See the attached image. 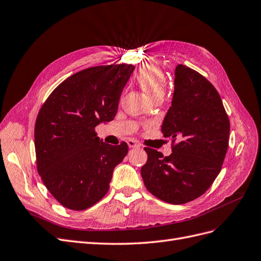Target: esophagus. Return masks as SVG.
Returning a JSON list of instances; mask_svg holds the SVG:
<instances>
[{"label": "esophagus", "instance_id": "esophagus-1", "mask_svg": "<svg viewBox=\"0 0 261 261\" xmlns=\"http://www.w3.org/2000/svg\"><path fill=\"white\" fill-rule=\"evenodd\" d=\"M127 145H128L129 148H138V147H139V143H138L137 141L133 140V139H129V140L127 141Z\"/></svg>", "mask_w": 261, "mask_h": 261}]
</instances>
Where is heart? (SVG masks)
<instances>
[{
	"mask_svg": "<svg viewBox=\"0 0 261 261\" xmlns=\"http://www.w3.org/2000/svg\"><path fill=\"white\" fill-rule=\"evenodd\" d=\"M137 81L152 99L156 97H163L166 91V77L162 69L154 64L142 66L138 73Z\"/></svg>",
	"mask_w": 261,
	"mask_h": 261,
	"instance_id": "b5f03b06",
	"label": "heart"
}]
</instances>
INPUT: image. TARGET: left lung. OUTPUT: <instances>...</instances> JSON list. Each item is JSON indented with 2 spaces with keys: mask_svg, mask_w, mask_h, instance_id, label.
Wrapping results in <instances>:
<instances>
[{
  "mask_svg": "<svg viewBox=\"0 0 261 261\" xmlns=\"http://www.w3.org/2000/svg\"><path fill=\"white\" fill-rule=\"evenodd\" d=\"M173 141L172 154L145 148L141 177L150 193L170 204H185L207 191L221 170L229 143L230 122L210 81L184 65L175 69L172 106L162 125ZM178 139L177 144L174 143Z\"/></svg>",
  "mask_w": 261,
  "mask_h": 261,
  "instance_id": "obj_1",
  "label": "left lung"
}]
</instances>
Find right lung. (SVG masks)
I'll return each instance as SVG.
<instances>
[{
	"mask_svg": "<svg viewBox=\"0 0 261 261\" xmlns=\"http://www.w3.org/2000/svg\"><path fill=\"white\" fill-rule=\"evenodd\" d=\"M132 65L97 66L69 76L48 96L34 127L37 167L45 187L66 208L84 211L109 190L128 146H111L95 127L118 111Z\"/></svg>",
	"mask_w": 261,
	"mask_h": 261,
	"instance_id": "obj_1",
	"label": "right lung"
}]
</instances>
